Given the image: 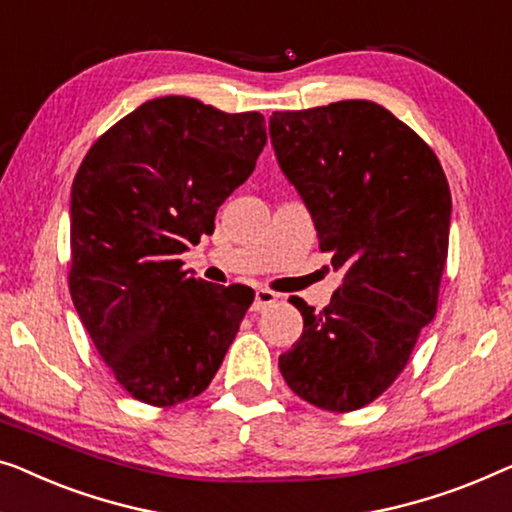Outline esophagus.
<instances>
[{"label": "esophagus", "instance_id": "esophagus-1", "mask_svg": "<svg viewBox=\"0 0 512 512\" xmlns=\"http://www.w3.org/2000/svg\"><path fill=\"white\" fill-rule=\"evenodd\" d=\"M279 300V295L277 293H272V291H268V288H256V295H254V311H263L265 307H270V305H274V302Z\"/></svg>", "mask_w": 512, "mask_h": 512}]
</instances>
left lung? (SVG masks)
<instances>
[{"label":"left lung","instance_id":"8db88e82","mask_svg":"<svg viewBox=\"0 0 512 512\" xmlns=\"http://www.w3.org/2000/svg\"><path fill=\"white\" fill-rule=\"evenodd\" d=\"M270 140L318 247L344 272L323 311L291 300L305 328L279 355V372L318 409H362L395 383L436 314L453 210L446 173L374 101L272 113Z\"/></svg>","mask_w":512,"mask_h":512}]
</instances>
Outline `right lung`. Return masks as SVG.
I'll list each match as a JSON object with an SVG mask.
<instances>
[{"mask_svg":"<svg viewBox=\"0 0 512 512\" xmlns=\"http://www.w3.org/2000/svg\"><path fill=\"white\" fill-rule=\"evenodd\" d=\"M261 113L189 96L145 101L90 147L71 187L69 291L96 351L138 402L210 385L254 291L182 270L268 143Z\"/></svg>","mask_w":512,"mask_h":512,"instance_id":"obj_1","label":"right lung"}]
</instances>
